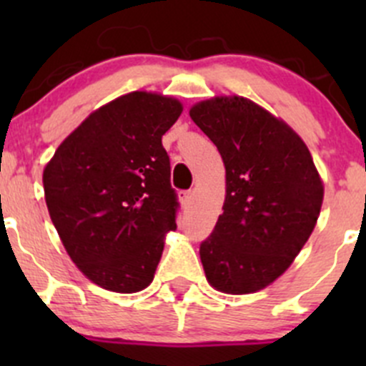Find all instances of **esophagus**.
I'll return each mask as SVG.
<instances>
[{
    "label": "esophagus",
    "instance_id": "obj_1",
    "mask_svg": "<svg viewBox=\"0 0 366 366\" xmlns=\"http://www.w3.org/2000/svg\"><path fill=\"white\" fill-rule=\"evenodd\" d=\"M179 198L182 202V205H189L191 200H193V191H180Z\"/></svg>",
    "mask_w": 366,
    "mask_h": 366
}]
</instances>
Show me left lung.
Returning a JSON list of instances; mask_svg holds the SVG:
<instances>
[{"label":"left lung","mask_w":366,"mask_h":366,"mask_svg":"<svg viewBox=\"0 0 366 366\" xmlns=\"http://www.w3.org/2000/svg\"><path fill=\"white\" fill-rule=\"evenodd\" d=\"M224 162L223 212L202 242L210 287L232 296L265 289L292 265L312 235L324 182L301 136L241 95H216L189 109Z\"/></svg>","instance_id":"obj_1"}]
</instances>
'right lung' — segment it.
Listing matches in <instances>:
<instances>
[{
	"label": "right lung",
	"mask_w": 366,
	"mask_h": 366,
	"mask_svg": "<svg viewBox=\"0 0 366 366\" xmlns=\"http://www.w3.org/2000/svg\"><path fill=\"white\" fill-rule=\"evenodd\" d=\"M182 109L156 92L120 95L88 114L44 168L61 244L102 289L132 294L152 283L179 205L161 139Z\"/></svg>",
	"instance_id": "right-lung-1"
}]
</instances>
